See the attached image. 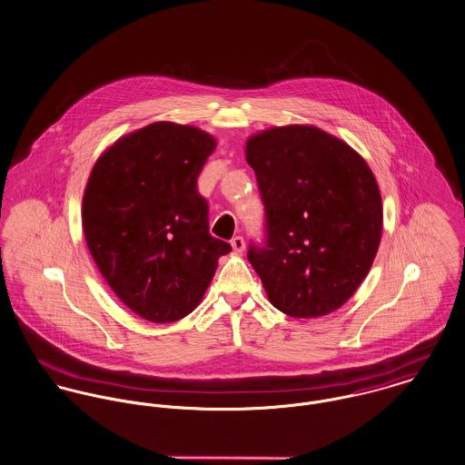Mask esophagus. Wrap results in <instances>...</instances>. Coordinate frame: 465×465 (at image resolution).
Listing matches in <instances>:
<instances>
[{
	"label": "esophagus",
	"mask_w": 465,
	"mask_h": 465,
	"mask_svg": "<svg viewBox=\"0 0 465 465\" xmlns=\"http://www.w3.org/2000/svg\"><path fill=\"white\" fill-rule=\"evenodd\" d=\"M232 248H233V251H237V252H242L244 248H246L244 237H241V235H235V237L232 239Z\"/></svg>",
	"instance_id": "obj_1"
}]
</instances>
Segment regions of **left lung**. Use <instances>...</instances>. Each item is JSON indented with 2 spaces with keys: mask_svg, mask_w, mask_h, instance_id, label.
<instances>
[{
  "mask_svg": "<svg viewBox=\"0 0 465 465\" xmlns=\"http://www.w3.org/2000/svg\"><path fill=\"white\" fill-rule=\"evenodd\" d=\"M246 161L265 207L248 260L274 308L315 319L343 306L381 244L382 198L366 161L313 125L251 136Z\"/></svg>",
  "mask_w": 465,
  "mask_h": 465,
  "instance_id": "8db88e82",
  "label": "left lung"
}]
</instances>
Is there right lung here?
Instances as JSON below:
<instances>
[{
	"label": "right lung",
	"mask_w": 465,
	"mask_h": 465,
	"mask_svg": "<svg viewBox=\"0 0 465 465\" xmlns=\"http://www.w3.org/2000/svg\"><path fill=\"white\" fill-rule=\"evenodd\" d=\"M215 140L191 125L155 122L120 138L95 163L83 196L88 250L116 297L155 323L189 315L219 256L198 177Z\"/></svg>",
	"instance_id": "1"
}]
</instances>
